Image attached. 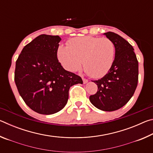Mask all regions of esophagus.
<instances>
[{"instance_id":"1","label":"esophagus","mask_w":153,"mask_h":153,"mask_svg":"<svg viewBox=\"0 0 153 153\" xmlns=\"http://www.w3.org/2000/svg\"><path fill=\"white\" fill-rule=\"evenodd\" d=\"M82 79H83V83H84V84H86V83L88 82V80L86 78H84V77H82Z\"/></svg>"}]
</instances>
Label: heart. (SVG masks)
Masks as SVG:
<instances>
[{
    "instance_id": "1",
    "label": "heart",
    "mask_w": 153,
    "mask_h": 153,
    "mask_svg": "<svg viewBox=\"0 0 153 153\" xmlns=\"http://www.w3.org/2000/svg\"><path fill=\"white\" fill-rule=\"evenodd\" d=\"M115 48L112 40L107 38L86 36L74 38L67 46H60L58 58L67 70L74 71L83 64L88 74L95 78L104 76L112 67Z\"/></svg>"
}]
</instances>
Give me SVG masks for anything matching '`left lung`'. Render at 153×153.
Returning <instances> with one entry per match:
<instances>
[{
	"instance_id": "left-lung-1",
	"label": "left lung",
	"mask_w": 153,
	"mask_h": 153,
	"mask_svg": "<svg viewBox=\"0 0 153 153\" xmlns=\"http://www.w3.org/2000/svg\"><path fill=\"white\" fill-rule=\"evenodd\" d=\"M105 35L115 45V59L108 73L94 81L98 90L90 96V100L98 109L113 111L123 107L134 95L138 81V61L128 41L114 32Z\"/></svg>"
}]
</instances>
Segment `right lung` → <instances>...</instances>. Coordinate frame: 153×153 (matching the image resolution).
<instances>
[{
    "mask_svg": "<svg viewBox=\"0 0 153 153\" xmlns=\"http://www.w3.org/2000/svg\"><path fill=\"white\" fill-rule=\"evenodd\" d=\"M59 36H38L23 48L16 61L15 82L28 107L51 115L63 109L73 85L83 84L81 77L67 71L57 59Z\"/></svg>",
    "mask_w": 153,
    "mask_h": 153,
    "instance_id": "add662e5",
    "label": "right lung"
}]
</instances>
